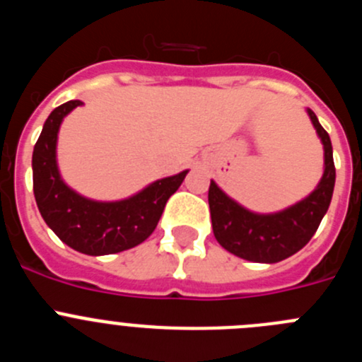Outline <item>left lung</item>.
Segmentation results:
<instances>
[{
    "mask_svg": "<svg viewBox=\"0 0 362 362\" xmlns=\"http://www.w3.org/2000/svg\"><path fill=\"white\" fill-rule=\"evenodd\" d=\"M306 112L325 148V172L310 196L281 212L255 214L210 181L209 204L214 235L230 254L254 263H279L299 252L321 225L334 194V152L330 136L321 127L317 116L310 108Z\"/></svg>",
    "mask_w": 362,
    "mask_h": 362,
    "instance_id": "1",
    "label": "left lung"
}]
</instances>
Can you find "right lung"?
<instances>
[{
    "label": "right lung",
    "mask_w": 362,
    "mask_h": 362,
    "mask_svg": "<svg viewBox=\"0 0 362 362\" xmlns=\"http://www.w3.org/2000/svg\"><path fill=\"white\" fill-rule=\"evenodd\" d=\"M79 105V99L66 101L45 121L32 153L34 197L45 223L70 248L86 255L117 254L143 243L156 230L166 201L181 187L188 170L158 179L121 201L79 196L62 179L56 159L62 121Z\"/></svg>",
    "instance_id": "add662e5"
}]
</instances>
